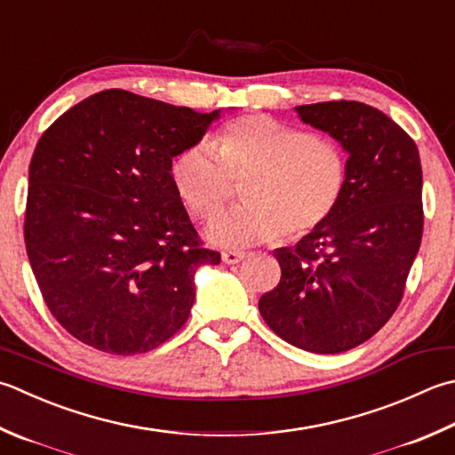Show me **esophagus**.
I'll return each instance as SVG.
<instances>
[{
    "label": "esophagus",
    "mask_w": 455,
    "mask_h": 455,
    "mask_svg": "<svg viewBox=\"0 0 455 455\" xmlns=\"http://www.w3.org/2000/svg\"><path fill=\"white\" fill-rule=\"evenodd\" d=\"M220 258H222V262L225 264H238L240 260H244V252H240V251H225L220 254Z\"/></svg>",
    "instance_id": "1"
}]
</instances>
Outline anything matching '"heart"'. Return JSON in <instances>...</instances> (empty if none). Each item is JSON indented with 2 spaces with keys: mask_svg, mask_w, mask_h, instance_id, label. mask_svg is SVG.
Listing matches in <instances>:
<instances>
[{
  "mask_svg": "<svg viewBox=\"0 0 455 455\" xmlns=\"http://www.w3.org/2000/svg\"><path fill=\"white\" fill-rule=\"evenodd\" d=\"M169 177L185 207L203 220L219 217L236 183H246V207L212 220L207 238L220 248H248L322 228L345 197L349 159L331 138L246 114L212 133L211 148L180 151Z\"/></svg>",
  "mask_w": 455,
  "mask_h": 455,
  "instance_id": "obj_1",
  "label": "heart"
}]
</instances>
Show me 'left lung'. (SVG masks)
Here are the masks:
<instances>
[{"mask_svg":"<svg viewBox=\"0 0 455 455\" xmlns=\"http://www.w3.org/2000/svg\"><path fill=\"white\" fill-rule=\"evenodd\" d=\"M296 110L349 154V183L322 228L274 252L282 278L258 309L283 341L333 355L371 339L404 296L422 243V165L414 140L369 104Z\"/></svg>","mask_w":455,"mask_h":455,"instance_id":"8db88e82","label":"left lung"}]
</instances>
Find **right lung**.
<instances>
[{"label":"right lung","instance_id":"right-lung-1","mask_svg":"<svg viewBox=\"0 0 455 455\" xmlns=\"http://www.w3.org/2000/svg\"><path fill=\"white\" fill-rule=\"evenodd\" d=\"M217 118L110 88L44 130L29 165L25 248L44 304L80 343L138 355L185 325L195 272L220 254L191 225L169 164Z\"/></svg>","mask_w":455,"mask_h":455}]
</instances>
